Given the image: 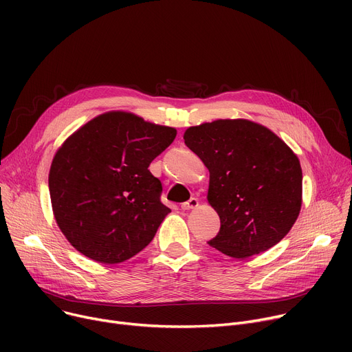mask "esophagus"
I'll return each instance as SVG.
<instances>
[{"instance_id": "esophagus-1", "label": "esophagus", "mask_w": 352, "mask_h": 352, "mask_svg": "<svg viewBox=\"0 0 352 352\" xmlns=\"http://www.w3.org/2000/svg\"><path fill=\"white\" fill-rule=\"evenodd\" d=\"M197 207H198V199H197V198H191V199H188L187 202H182V204H181V208H182L184 211L194 210V208H197Z\"/></svg>"}]
</instances>
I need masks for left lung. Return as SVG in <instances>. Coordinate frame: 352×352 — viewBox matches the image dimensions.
Returning <instances> with one entry per match:
<instances>
[{"label":"left lung","instance_id":"1","mask_svg":"<svg viewBox=\"0 0 352 352\" xmlns=\"http://www.w3.org/2000/svg\"><path fill=\"white\" fill-rule=\"evenodd\" d=\"M184 141L210 171L207 199L221 228L208 244L241 260L278 244L302 204V170L291 148L241 118L190 126Z\"/></svg>","mask_w":352,"mask_h":352}]
</instances>
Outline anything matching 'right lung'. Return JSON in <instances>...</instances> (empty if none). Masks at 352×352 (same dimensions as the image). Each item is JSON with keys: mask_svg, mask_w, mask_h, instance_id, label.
I'll return each instance as SVG.
<instances>
[{"mask_svg": "<svg viewBox=\"0 0 352 352\" xmlns=\"http://www.w3.org/2000/svg\"><path fill=\"white\" fill-rule=\"evenodd\" d=\"M175 135L173 126L109 111L64 141L48 187L54 218L74 248L97 263L118 264L153 241L171 210L148 166Z\"/></svg>", "mask_w": 352, "mask_h": 352, "instance_id": "1", "label": "right lung"}]
</instances>
